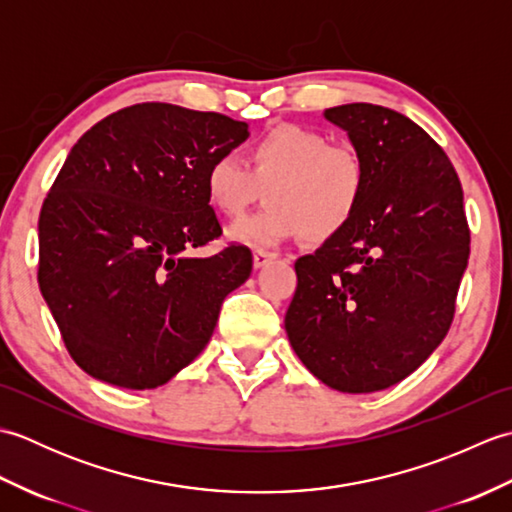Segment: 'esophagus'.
Wrapping results in <instances>:
<instances>
[{
	"instance_id": "34e87169",
	"label": "esophagus",
	"mask_w": 512,
	"mask_h": 512,
	"mask_svg": "<svg viewBox=\"0 0 512 512\" xmlns=\"http://www.w3.org/2000/svg\"><path fill=\"white\" fill-rule=\"evenodd\" d=\"M277 255L275 253H268V250H255L253 253V266L255 268H264L266 264L273 262Z\"/></svg>"
}]
</instances>
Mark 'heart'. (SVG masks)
Listing matches in <instances>:
<instances>
[{
	"mask_svg": "<svg viewBox=\"0 0 512 512\" xmlns=\"http://www.w3.org/2000/svg\"><path fill=\"white\" fill-rule=\"evenodd\" d=\"M246 161L220 154L204 173L206 198L226 217L242 215L266 189V209L228 228V237L244 246H277L299 233L325 242L354 220L367 189L363 156L352 145H332L301 125H277L257 136Z\"/></svg>",
	"mask_w": 512,
	"mask_h": 512,
	"instance_id": "1",
	"label": "heart"
}]
</instances>
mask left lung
<instances>
[{
  "label": "left lung",
  "mask_w": 512,
  "mask_h": 512,
  "mask_svg": "<svg viewBox=\"0 0 512 512\" xmlns=\"http://www.w3.org/2000/svg\"><path fill=\"white\" fill-rule=\"evenodd\" d=\"M323 116L363 156L367 189L354 220L297 259L286 332L321 383L372 394L407 378L447 336L471 233L458 173L411 118L372 103Z\"/></svg>",
  "instance_id": "8db88e82"
}]
</instances>
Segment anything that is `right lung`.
<instances>
[{
    "label": "right lung",
    "instance_id": "right-lung-1",
    "mask_svg": "<svg viewBox=\"0 0 512 512\" xmlns=\"http://www.w3.org/2000/svg\"><path fill=\"white\" fill-rule=\"evenodd\" d=\"M224 114L140 103L88 129L39 215V288L74 363L125 389L169 383L215 330L222 301L253 270L206 198L209 162L242 145Z\"/></svg>",
    "mask_w": 512,
    "mask_h": 512
}]
</instances>
